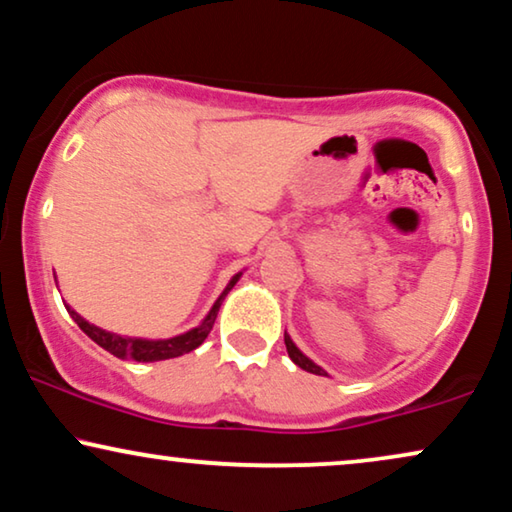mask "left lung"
I'll list each match as a JSON object with an SVG mask.
<instances>
[{
	"label": "left lung",
	"instance_id": "left-lung-1",
	"mask_svg": "<svg viewBox=\"0 0 512 512\" xmlns=\"http://www.w3.org/2000/svg\"><path fill=\"white\" fill-rule=\"evenodd\" d=\"M283 340H286V349H288V357H290V359H293L297 366H300V368H304V371H309V373H316V375H326V371H323V368H321V366H316L312 359H307V357H304V354L300 352V349H297V347H295V342H293V340H290V335H288V333H286V335H283Z\"/></svg>",
	"mask_w": 512,
	"mask_h": 512
}]
</instances>
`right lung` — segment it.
I'll return each mask as SVG.
<instances>
[{"instance_id": "add662e5", "label": "right lung", "mask_w": 512, "mask_h": 512, "mask_svg": "<svg viewBox=\"0 0 512 512\" xmlns=\"http://www.w3.org/2000/svg\"><path fill=\"white\" fill-rule=\"evenodd\" d=\"M236 274L234 278L229 281V286L224 288V293L217 297V302L212 304L210 314L205 316L203 323L196 328H191L189 333L184 335H177V338H170V340H141V338H122V335H115V333H108V331H101V328H96L94 323L84 321L80 314L73 312V309L68 307L70 316H73L77 326L82 328L84 333L92 338L96 345L106 349V352H111L113 357L118 359H132V361H163V359H174V357H181V354H189L193 352V349L200 347L205 342V338H208L212 326H215V319H217V312L219 307H222V300L226 297V293H229L231 288L236 286L238 281Z\"/></svg>"}]
</instances>
